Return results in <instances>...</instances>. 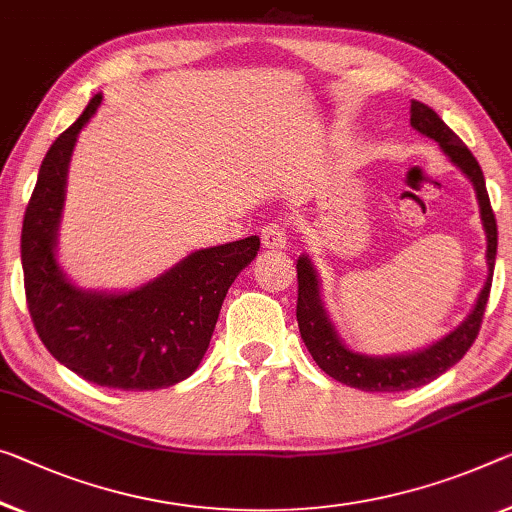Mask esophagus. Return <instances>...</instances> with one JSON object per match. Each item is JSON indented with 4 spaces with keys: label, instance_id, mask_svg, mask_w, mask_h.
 <instances>
[{
    "label": "esophagus",
    "instance_id": "obj_1",
    "mask_svg": "<svg viewBox=\"0 0 512 512\" xmlns=\"http://www.w3.org/2000/svg\"><path fill=\"white\" fill-rule=\"evenodd\" d=\"M261 238H263L265 249H286L288 247V231H286V226L279 222L265 224L261 229Z\"/></svg>",
    "mask_w": 512,
    "mask_h": 512
}]
</instances>
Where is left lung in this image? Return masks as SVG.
Returning <instances> with one entry per match:
<instances>
[{
    "label": "left lung",
    "mask_w": 512,
    "mask_h": 512,
    "mask_svg": "<svg viewBox=\"0 0 512 512\" xmlns=\"http://www.w3.org/2000/svg\"><path fill=\"white\" fill-rule=\"evenodd\" d=\"M410 123L416 132L435 139L444 155L465 174L476 190L478 208H481V222L487 238L485 261H487V279L483 290L476 297L474 309L469 316L460 322L453 332L439 338L428 348L405 352V355H364V352L350 350L338 336L336 327L327 316L325 302L320 295V277L313 267L311 258L302 254L297 258V325L306 348L316 364L336 382L348 384L361 391H407L423 387L439 375L446 373L448 368L458 364L467 355L471 343L476 341L478 329L483 322V311L490 297L492 274H494V258H497V219L490 206V196L485 190L483 171L478 167L476 157L471 155L469 148L462 144V139L448 128V125L432 112L428 105L419 100H412L410 107Z\"/></svg>",
    "instance_id": "left-lung-1"
}]
</instances>
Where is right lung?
<instances>
[{
    "instance_id": "obj_1",
    "label": "right lung",
    "mask_w": 512,
    "mask_h": 512,
    "mask_svg": "<svg viewBox=\"0 0 512 512\" xmlns=\"http://www.w3.org/2000/svg\"><path fill=\"white\" fill-rule=\"evenodd\" d=\"M102 102L96 93L50 146L22 222L20 254L27 306L50 355L84 380L123 391L167 389L199 368L219 309L261 240L192 251L132 290H86L57 261L68 164L77 135Z\"/></svg>"
}]
</instances>
